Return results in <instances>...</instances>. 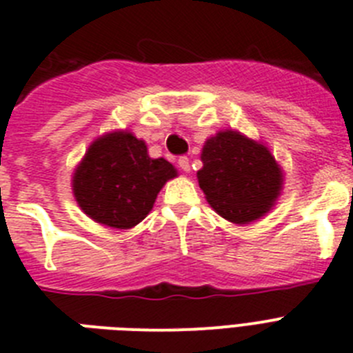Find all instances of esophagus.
<instances>
[{
  "label": "esophagus",
  "mask_w": 353,
  "mask_h": 353,
  "mask_svg": "<svg viewBox=\"0 0 353 353\" xmlns=\"http://www.w3.org/2000/svg\"><path fill=\"white\" fill-rule=\"evenodd\" d=\"M179 166H180V170L185 171V173H189V171H191V162H189V157H180Z\"/></svg>",
  "instance_id": "34e87169"
}]
</instances>
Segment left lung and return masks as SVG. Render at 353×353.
Instances as JSON below:
<instances>
[{"label": "left lung", "instance_id": "obj_1", "mask_svg": "<svg viewBox=\"0 0 353 353\" xmlns=\"http://www.w3.org/2000/svg\"><path fill=\"white\" fill-rule=\"evenodd\" d=\"M198 182L221 217L235 224L260 219L272 208L283 187V171L269 148L236 130L207 139Z\"/></svg>", "mask_w": 353, "mask_h": 353}]
</instances>
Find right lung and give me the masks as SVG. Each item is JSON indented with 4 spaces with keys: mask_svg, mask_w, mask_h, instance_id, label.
Masks as SVG:
<instances>
[{
    "mask_svg": "<svg viewBox=\"0 0 353 353\" xmlns=\"http://www.w3.org/2000/svg\"><path fill=\"white\" fill-rule=\"evenodd\" d=\"M176 176L166 159H152L145 141L118 130L95 139L74 171L77 205L97 223L129 230L152 210L164 183Z\"/></svg>",
    "mask_w": 353,
    "mask_h": 353,
    "instance_id": "right-lung-1",
    "label": "right lung"
}]
</instances>
